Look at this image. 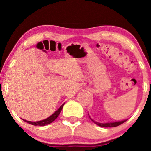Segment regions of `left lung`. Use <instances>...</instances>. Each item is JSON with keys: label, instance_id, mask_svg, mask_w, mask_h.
I'll list each match as a JSON object with an SVG mask.
<instances>
[{"label": "left lung", "instance_id": "left-lung-1", "mask_svg": "<svg viewBox=\"0 0 151 151\" xmlns=\"http://www.w3.org/2000/svg\"><path fill=\"white\" fill-rule=\"evenodd\" d=\"M89 118L91 119V120L93 122L97 124L99 127H117V126L122 124H123L124 122H125L127 120V119H124V120H122V121H119V122H107V123H100V122H97L93 119H92L91 118V117L89 116Z\"/></svg>", "mask_w": 151, "mask_h": 151}]
</instances>
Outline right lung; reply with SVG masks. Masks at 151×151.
I'll return each instance as SVG.
<instances>
[{
	"label": "right lung",
	"instance_id": "1",
	"mask_svg": "<svg viewBox=\"0 0 151 151\" xmlns=\"http://www.w3.org/2000/svg\"><path fill=\"white\" fill-rule=\"evenodd\" d=\"M64 104H65V103H64L63 104H62L61 106L60 107V108L58 109V110L55 111L54 113H53L51 116L47 117V119H43V120H40V121H38V122H31V121H27V120H25V119H23L24 122H26L30 124L34 125V126H45V125L49 124L50 123L53 122L58 117L59 114L61 112L62 109H63Z\"/></svg>",
	"mask_w": 151,
	"mask_h": 151
}]
</instances>
